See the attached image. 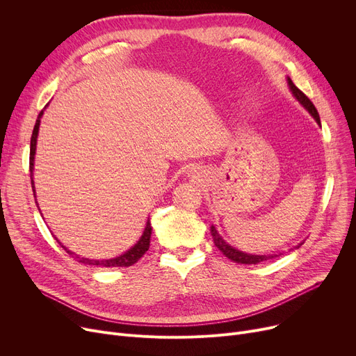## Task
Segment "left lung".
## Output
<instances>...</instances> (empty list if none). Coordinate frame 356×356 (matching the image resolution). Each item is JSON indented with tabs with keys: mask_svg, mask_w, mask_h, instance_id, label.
<instances>
[{
	"mask_svg": "<svg viewBox=\"0 0 356 356\" xmlns=\"http://www.w3.org/2000/svg\"><path fill=\"white\" fill-rule=\"evenodd\" d=\"M287 82H289V86H290V90H291V93L293 95L296 97V99L300 102L309 112L312 114V117L316 120V122L321 125V117H319V112H317V109H316V106L313 105V102L305 95V93L298 89L293 82H291V79L290 78H287ZM211 232H212V238H213V242H215V245L218 247V250L225 255V257H228L231 261H234V263H238V264H258V263H263V261H267V259H271V258H275V257H278V255H252V254H245V252H242V251H238V250H235V248H232L229 244H227L225 241L222 239V236L218 234V231L215 229V227L212 225L211 227ZM303 244V242H302ZM300 244V245H302ZM300 245H297V248L300 247Z\"/></svg>",
	"mask_w": 356,
	"mask_h": 356,
	"instance_id": "obj_1",
	"label": "left lung"
}]
</instances>
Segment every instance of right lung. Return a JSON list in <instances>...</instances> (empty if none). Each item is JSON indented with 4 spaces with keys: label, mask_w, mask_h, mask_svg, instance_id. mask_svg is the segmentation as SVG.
<instances>
[{
    "label": "right lung",
    "mask_w": 356,
    "mask_h": 356,
    "mask_svg": "<svg viewBox=\"0 0 356 356\" xmlns=\"http://www.w3.org/2000/svg\"><path fill=\"white\" fill-rule=\"evenodd\" d=\"M43 115V111H40L39 117L35 120V125L33 128V134H31V141H30V177H31V188L34 192V181H33V170H34V154H35V144H37V134H39V127H40V118ZM34 197H35V192H34ZM149 238H152V223H149V219L147 220V225L145 229L140 238V241L137 244L129 248L127 252H124L122 255L117 257V258H111V259H88V258H81L76 254H73L72 251H69L67 248H65L60 242L59 244L65 248V251L72 255L74 259L79 261V263L88 264V266H97V267H129L136 264L137 261L147 252L148 247H149Z\"/></svg>",
    "instance_id": "add662e5"
}]
</instances>
